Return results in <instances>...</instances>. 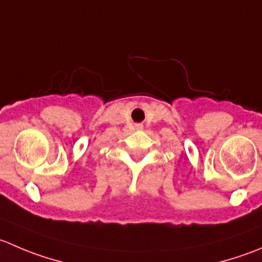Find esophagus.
<instances>
[{"label": "esophagus", "instance_id": "1", "mask_svg": "<svg viewBox=\"0 0 262 262\" xmlns=\"http://www.w3.org/2000/svg\"><path fill=\"white\" fill-rule=\"evenodd\" d=\"M136 128H137V129H142V125H141V124H137Z\"/></svg>", "mask_w": 262, "mask_h": 262}]
</instances>
